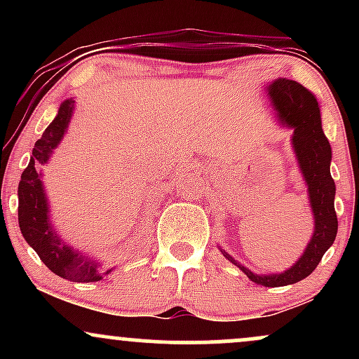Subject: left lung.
I'll list each match as a JSON object with an SVG mask.
<instances>
[{
    "label": "left lung",
    "mask_w": 359,
    "mask_h": 359,
    "mask_svg": "<svg viewBox=\"0 0 359 359\" xmlns=\"http://www.w3.org/2000/svg\"><path fill=\"white\" fill-rule=\"evenodd\" d=\"M266 94L278 125L292 130L290 143L297 158L300 175L307 185L309 205L314 217V233L297 262L280 273H255L234 259L228 251L219 250L224 258L236 265L251 282L263 287H285L309 277L336 240V184L331 177V145L323 131L319 102L314 94L299 82L285 77L271 81V84L266 86Z\"/></svg>",
    "instance_id": "left-lung-1"
}]
</instances>
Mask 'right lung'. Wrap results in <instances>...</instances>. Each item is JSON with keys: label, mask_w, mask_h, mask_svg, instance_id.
Listing matches in <instances>:
<instances>
[{"label": "right lung", "mask_w": 359, "mask_h": 359, "mask_svg": "<svg viewBox=\"0 0 359 359\" xmlns=\"http://www.w3.org/2000/svg\"><path fill=\"white\" fill-rule=\"evenodd\" d=\"M74 108L76 101L72 97L62 102L59 113L43 131L42 138L36 140L30 163L23 170L18 184V222L25 241L36 251L48 270L71 282L88 283L100 282L113 269L102 270L100 259L81 253L59 236L50 221V205L40 170V167L48 163L53 150L67 133Z\"/></svg>", "instance_id": "obj_1"}]
</instances>
